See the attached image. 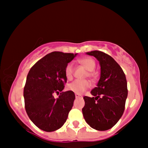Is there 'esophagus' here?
<instances>
[{
    "label": "esophagus",
    "mask_w": 148,
    "mask_h": 148,
    "mask_svg": "<svg viewBox=\"0 0 148 148\" xmlns=\"http://www.w3.org/2000/svg\"><path fill=\"white\" fill-rule=\"evenodd\" d=\"M75 97L76 98H80V97H82V96L81 95H79V94H75Z\"/></svg>",
    "instance_id": "obj_1"
}]
</instances>
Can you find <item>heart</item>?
I'll return each mask as SVG.
<instances>
[{"mask_svg": "<svg viewBox=\"0 0 148 148\" xmlns=\"http://www.w3.org/2000/svg\"><path fill=\"white\" fill-rule=\"evenodd\" d=\"M79 62L84 66V67L86 70L89 71V72H88V77L92 78V79H95V73L92 72V71H94V69L96 67V62L94 60V59L91 57H84L82 59H80L79 60ZM74 71V64L71 62L67 64L64 69L66 78L68 80H71L73 78ZM89 87H90V83L87 80H75L73 82L69 84L67 86L69 90L71 91L76 94H82Z\"/></svg>", "mask_w": 148, "mask_h": 148, "instance_id": "heart-1", "label": "heart"}]
</instances>
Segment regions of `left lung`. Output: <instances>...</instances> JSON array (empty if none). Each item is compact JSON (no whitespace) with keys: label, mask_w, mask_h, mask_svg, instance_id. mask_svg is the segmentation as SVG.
Listing matches in <instances>:
<instances>
[{"label":"left lung","mask_w":148,"mask_h":148,"mask_svg":"<svg viewBox=\"0 0 148 148\" xmlns=\"http://www.w3.org/2000/svg\"><path fill=\"white\" fill-rule=\"evenodd\" d=\"M99 62L101 75L97 86L91 91L93 97L84 96V118L93 129L104 131L117 124L125 110L127 97L125 74L112 56L100 51L87 52Z\"/></svg>","instance_id":"8db88e82"}]
</instances>
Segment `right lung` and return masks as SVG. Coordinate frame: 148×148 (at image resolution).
<instances>
[{
    "mask_svg": "<svg viewBox=\"0 0 148 148\" xmlns=\"http://www.w3.org/2000/svg\"><path fill=\"white\" fill-rule=\"evenodd\" d=\"M76 54L53 51L30 69L23 89L25 109L30 120L39 129L53 132L62 127L73 107L75 95L62 92L66 83V66ZM55 93L59 97L54 98Z\"/></svg>",
    "mask_w": 148,
    "mask_h": 148,
    "instance_id": "1",
    "label": "right lung"
}]
</instances>
